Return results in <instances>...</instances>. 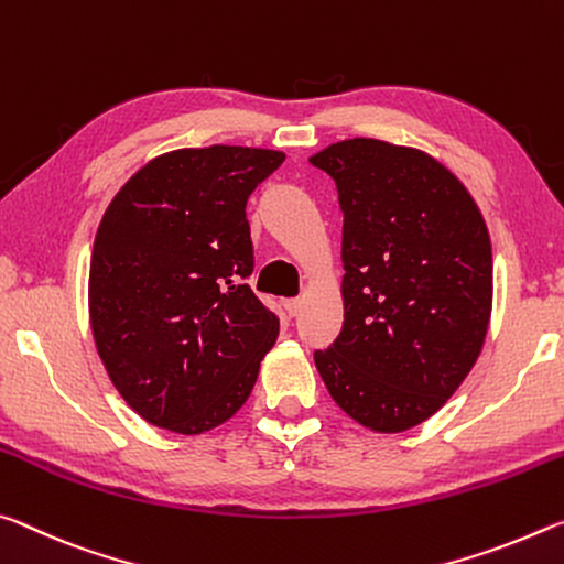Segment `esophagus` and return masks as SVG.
Wrapping results in <instances>:
<instances>
[{
  "label": "esophagus",
  "instance_id": "obj_1",
  "mask_svg": "<svg viewBox=\"0 0 564 564\" xmlns=\"http://www.w3.org/2000/svg\"><path fill=\"white\" fill-rule=\"evenodd\" d=\"M304 307V300H288L284 302V310H288L290 317H297Z\"/></svg>",
  "mask_w": 564,
  "mask_h": 564
}]
</instances>
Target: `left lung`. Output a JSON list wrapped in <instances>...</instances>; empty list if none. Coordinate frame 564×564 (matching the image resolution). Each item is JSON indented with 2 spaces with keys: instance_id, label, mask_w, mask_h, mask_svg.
<instances>
[{
  "instance_id": "1",
  "label": "left lung",
  "mask_w": 564,
  "mask_h": 564,
  "mask_svg": "<svg viewBox=\"0 0 564 564\" xmlns=\"http://www.w3.org/2000/svg\"><path fill=\"white\" fill-rule=\"evenodd\" d=\"M337 184L345 325L315 365L339 408L404 432L445 404L482 352L490 232L465 184L412 147L355 137L310 156Z\"/></svg>"
}]
</instances>
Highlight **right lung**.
Wrapping results in <instances>:
<instances>
[{
    "instance_id": "1",
    "label": "right lung",
    "mask_w": 564,
    "mask_h": 564,
    "mask_svg": "<svg viewBox=\"0 0 564 564\" xmlns=\"http://www.w3.org/2000/svg\"><path fill=\"white\" fill-rule=\"evenodd\" d=\"M282 152L215 144L167 152L99 221L89 319L117 392L154 427L199 435L247 402L280 319L249 288L247 199Z\"/></svg>"
}]
</instances>
